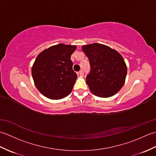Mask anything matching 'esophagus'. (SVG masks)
<instances>
[{
    "instance_id": "esophagus-1",
    "label": "esophagus",
    "mask_w": 156,
    "mask_h": 156,
    "mask_svg": "<svg viewBox=\"0 0 156 156\" xmlns=\"http://www.w3.org/2000/svg\"><path fill=\"white\" fill-rule=\"evenodd\" d=\"M78 74H79V76H83V75H84V72H83V71L81 70V71L79 72Z\"/></svg>"
}]
</instances>
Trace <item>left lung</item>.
Masks as SVG:
<instances>
[{
    "mask_svg": "<svg viewBox=\"0 0 156 156\" xmlns=\"http://www.w3.org/2000/svg\"><path fill=\"white\" fill-rule=\"evenodd\" d=\"M82 51L90 64L87 84L93 94L101 98L115 95L123 86L127 68L122 56L115 49L101 44L84 45Z\"/></svg>",
    "mask_w": 156,
    "mask_h": 156,
    "instance_id": "obj_1",
    "label": "left lung"
}]
</instances>
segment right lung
<instances>
[{"instance_id":"obj_1","label":"right lung","mask_w":156,"mask_h":156,"mask_svg":"<svg viewBox=\"0 0 156 156\" xmlns=\"http://www.w3.org/2000/svg\"><path fill=\"white\" fill-rule=\"evenodd\" d=\"M76 49V45L59 44L37 56L31 74L36 88L45 97L58 100L70 94L77 78L70 59Z\"/></svg>"}]
</instances>
